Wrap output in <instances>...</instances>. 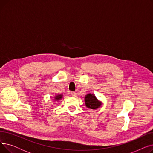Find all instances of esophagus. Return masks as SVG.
Listing matches in <instances>:
<instances>
[{"label":"esophagus","mask_w":153,"mask_h":153,"mask_svg":"<svg viewBox=\"0 0 153 153\" xmlns=\"http://www.w3.org/2000/svg\"><path fill=\"white\" fill-rule=\"evenodd\" d=\"M71 94L72 95V96H73V97H76V95H77L76 92H71Z\"/></svg>","instance_id":"obj_1"}]
</instances>
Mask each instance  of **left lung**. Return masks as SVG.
<instances>
[{
  "mask_svg": "<svg viewBox=\"0 0 153 153\" xmlns=\"http://www.w3.org/2000/svg\"><path fill=\"white\" fill-rule=\"evenodd\" d=\"M85 103L87 108L91 109H97L101 106V102L97 100L94 94H89L85 95Z\"/></svg>",
  "mask_w": 153,
  "mask_h": 153,
  "instance_id": "8db88e82",
  "label": "left lung"
}]
</instances>
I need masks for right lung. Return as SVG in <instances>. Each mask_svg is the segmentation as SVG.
<instances>
[{"instance_id":"right-lung-1","label":"right lung","mask_w":153,"mask_h":153,"mask_svg":"<svg viewBox=\"0 0 153 153\" xmlns=\"http://www.w3.org/2000/svg\"><path fill=\"white\" fill-rule=\"evenodd\" d=\"M62 97V95L61 94V95H56V97H54V100H60L61 99Z\"/></svg>"}]
</instances>
